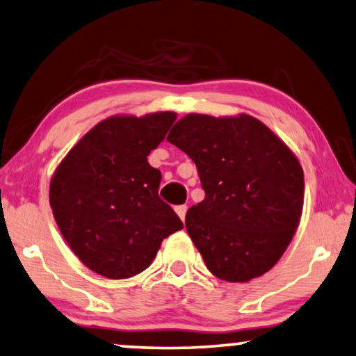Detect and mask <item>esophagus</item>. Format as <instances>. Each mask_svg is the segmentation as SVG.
Masks as SVG:
<instances>
[{
    "instance_id": "esophagus-1",
    "label": "esophagus",
    "mask_w": 356,
    "mask_h": 356,
    "mask_svg": "<svg viewBox=\"0 0 356 356\" xmlns=\"http://www.w3.org/2000/svg\"><path fill=\"white\" fill-rule=\"evenodd\" d=\"M175 212H177L179 218H181V220L184 221V218H186L188 207H186V205H177V207H175Z\"/></svg>"
}]
</instances>
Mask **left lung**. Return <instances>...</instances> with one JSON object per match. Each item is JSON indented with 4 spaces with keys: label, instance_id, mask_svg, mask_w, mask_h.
<instances>
[{
    "label": "left lung",
    "instance_id": "8db88e82",
    "mask_svg": "<svg viewBox=\"0 0 356 356\" xmlns=\"http://www.w3.org/2000/svg\"><path fill=\"white\" fill-rule=\"evenodd\" d=\"M197 167L205 199L186 229L220 280L245 282L276 265L303 207V170L291 149L257 118L191 114L167 138Z\"/></svg>",
    "mask_w": 356,
    "mask_h": 356
}]
</instances>
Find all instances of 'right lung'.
Here are the masks:
<instances>
[{"mask_svg":"<svg viewBox=\"0 0 356 356\" xmlns=\"http://www.w3.org/2000/svg\"><path fill=\"white\" fill-rule=\"evenodd\" d=\"M173 112L112 117L90 130L56 170L49 202L67 244L97 275L146 270L183 221L159 197L161 170L147 156L165 140Z\"/></svg>","mask_w":356,"mask_h":356,"instance_id":"1","label":"right lung"}]
</instances>
